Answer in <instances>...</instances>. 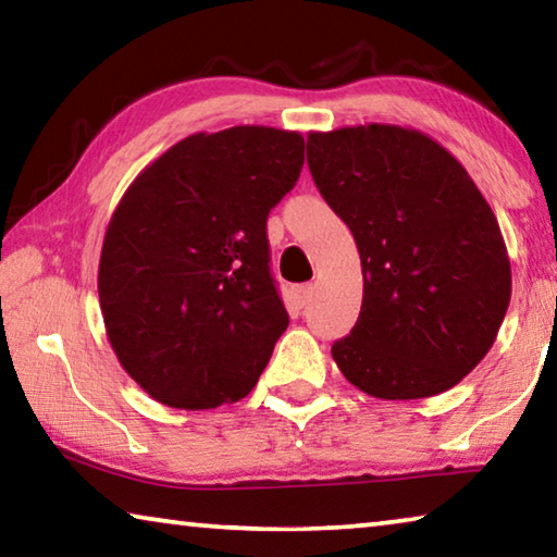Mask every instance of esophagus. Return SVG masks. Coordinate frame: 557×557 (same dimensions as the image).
I'll use <instances>...</instances> for the list:
<instances>
[{"label":"esophagus","instance_id":"esophagus-1","mask_svg":"<svg viewBox=\"0 0 557 557\" xmlns=\"http://www.w3.org/2000/svg\"><path fill=\"white\" fill-rule=\"evenodd\" d=\"M292 297H295V301L299 307H307L309 301H312L314 297V285H297L292 287Z\"/></svg>","mask_w":557,"mask_h":557}]
</instances>
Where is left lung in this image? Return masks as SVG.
I'll use <instances>...</instances> for the list:
<instances>
[{
  "label": "left lung",
  "mask_w": 557,
  "mask_h": 557,
  "mask_svg": "<svg viewBox=\"0 0 557 557\" xmlns=\"http://www.w3.org/2000/svg\"><path fill=\"white\" fill-rule=\"evenodd\" d=\"M307 164L361 256V314L332 346L338 371L383 400L455 388L511 301V260L474 178L425 132L381 122L309 132Z\"/></svg>",
  "instance_id": "left-lung-1"
}]
</instances>
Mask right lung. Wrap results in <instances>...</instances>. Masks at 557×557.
Returning <instances> with one entry per match:
<instances>
[{"label": "right lung", "mask_w": 557, "mask_h": 557, "mask_svg": "<svg viewBox=\"0 0 557 557\" xmlns=\"http://www.w3.org/2000/svg\"><path fill=\"white\" fill-rule=\"evenodd\" d=\"M299 132H196L137 174L108 223L98 295L122 369L157 403L245 398L289 324L268 213L299 178Z\"/></svg>", "instance_id": "1"}]
</instances>
